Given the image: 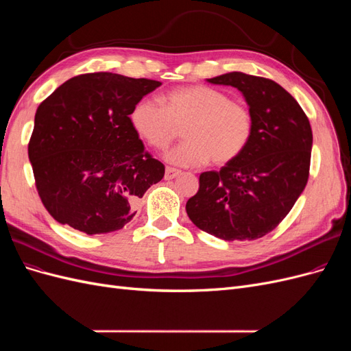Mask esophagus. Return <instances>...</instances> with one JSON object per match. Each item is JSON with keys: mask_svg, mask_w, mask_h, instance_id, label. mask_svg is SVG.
I'll list each match as a JSON object with an SVG mask.
<instances>
[{"mask_svg": "<svg viewBox=\"0 0 351 351\" xmlns=\"http://www.w3.org/2000/svg\"><path fill=\"white\" fill-rule=\"evenodd\" d=\"M182 174V171H180V169H176V168H171V167H167L165 168V180H173V178H176L177 176H180Z\"/></svg>", "mask_w": 351, "mask_h": 351, "instance_id": "obj_1", "label": "esophagus"}]
</instances>
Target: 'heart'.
Wrapping results in <instances>:
<instances>
[{"label": "heart", "instance_id": "b5f03b06", "mask_svg": "<svg viewBox=\"0 0 351 351\" xmlns=\"http://www.w3.org/2000/svg\"><path fill=\"white\" fill-rule=\"evenodd\" d=\"M130 120L134 130L159 151L167 149L184 127L186 142L167 154L169 162L182 167L234 161L253 132V117L244 105L202 84L169 90L164 107L149 98L139 101Z\"/></svg>", "mask_w": 351, "mask_h": 351}]
</instances>
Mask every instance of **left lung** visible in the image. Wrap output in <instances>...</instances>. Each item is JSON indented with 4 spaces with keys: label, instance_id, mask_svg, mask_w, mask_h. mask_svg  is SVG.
I'll return each instance as SVG.
<instances>
[{
    "label": "left lung",
    "instance_id": "left-lung-1",
    "mask_svg": "<svg viewBox=\"0 0 351 351\" xmlns=\"http://www.w3.org/2000/svg\"><path fill=\"white\" fill-rule=\"evenodd\" d=\"M206 80L243 93L253 132L234 161L200 174L197 193L186 204L187 215L197 228L226 241L256 240L280 224L306 187L311 123L274 80L240 71Z\"/></svg>",
    "mask_w": 351,
    "mask_h": 351
}]
</instances>
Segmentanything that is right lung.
<instances>
[{"instance_id": "obj_1", "label": "right lung", "mask_w": 351, "mask_h": 351, "mask_svg": "<svg viewBox=\"0 0 351 351\" xmlns=\"http://www.w3.org/2000/svg\"><path fill=\"white\" fill-rule=\"evenodd\" d=\"M161 82L115 73L71 77L35 114L29 159L42 204L84 234L121 230L165 167L145 151L130 120Z\"/></svg>"}]
</instances>
